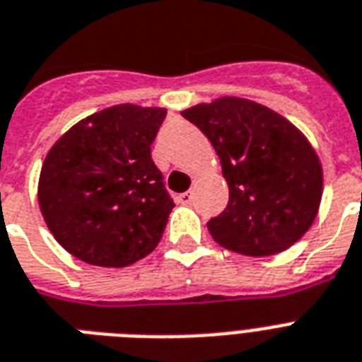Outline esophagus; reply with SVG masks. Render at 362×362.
<instances>
[{"mask_svg": "<svg viewBox=\"0 0 362 362\" xmlns=\"http://www.w3.org/2000/svg\"><path fill=\"white\" fill-rule=\"evenodd\" d=\"M178 201H180L182 204H191V201H193V191H186V193H182V195L178 197Z\"/></svg>", "mask_w": 362, "mask_h": 362, "instance_id": "1", "label": "esophagus"}]
</instances>
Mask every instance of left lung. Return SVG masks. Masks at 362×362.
<instances>
[{"instance_id": "1", "label": "left lung", "mask_w": 362, "mask_h": 362, "mask_svg": "<svg viewBox=\"0 0 362 362\" xmlns=\"http://www.w3.org/2000/svg\"><path fill=\"white\" fill-rule=\"evenodd\" d=\"M210 139L228 184V204L208 221L221 247L269 257L303 238L316 219L324 173L296 126L252 100L223 96L182 111Z\"/></svg>"}]
</instances>
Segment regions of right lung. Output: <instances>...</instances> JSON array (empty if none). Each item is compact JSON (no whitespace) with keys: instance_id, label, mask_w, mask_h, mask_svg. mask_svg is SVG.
I'll return each instance as SVG.
<instances>
[{"instance_id":"right-lung-1","label":"right lung","mask_w":362,"mask_h":362,"mask_svg":"<svg viewBox=\"0 0 362 362\" xmlns=\"http://www.w3.org/2000/svg\"><path fill=\"white\" fill-rule=\"evenodd\" d=\"M163 107L120 104L79 120L49 148L38 178V206L72 257L126 267L160 243L175 202L151 145Z\"/></svg>"}]
</instances>
